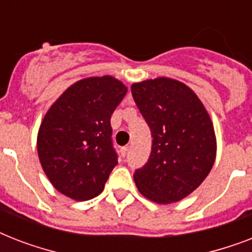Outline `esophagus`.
<instances>
[{"label":"esophagus","instance_id":"obj_1","mask_svg":"<svg viewBox=\"0 0 252 252\" xmlns=\"http://www.w3.org/2000/svg\"><path fill=\"white\" fill-rule=\"evenodd\" d=\"M120 153H122V157H126V153H128V146H123L120 149Z\"/></svg>","mask_w":252,"mask_h":252}]
</instances>
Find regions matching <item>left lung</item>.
<instances>
[{
	"instance_id": "obj_1",
	"label": "left lung",
	"mask_w": 252,
	"mask_h": 252,
	"mask_svg": "<svg viewBox=\"0 0 252 252\" xmlns=\"http://www.w3.org/2000/svg\"><path fill=\"white\" fill-rule=\"evenodd\" d=\"M130 90L153 137L149 159L134 171V183L154 203L179 201L203 183L215 163L211 118L197 95L172 78L142 81Z\"/></svg>"
}]
</instances>
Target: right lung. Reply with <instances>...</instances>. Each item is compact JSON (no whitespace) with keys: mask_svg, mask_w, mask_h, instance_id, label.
<instances>
[{"mask_svg":"<svg viewBox=\"0 0 252 252\" xmlns=\"http://www.w3.org/2000/svg\"><path fill=\"white\" fill-rule=\"evenodd\" d=\"M126 86L111 76L77 81L47 111L37 133V154L49 182L77 201L96 197L118 165L111 115Z\"/></svg>","mask_w":252,"mask_h":252,"instance_id":"right-lung-1","label":"right lung"}]
</instances>
